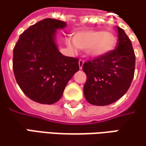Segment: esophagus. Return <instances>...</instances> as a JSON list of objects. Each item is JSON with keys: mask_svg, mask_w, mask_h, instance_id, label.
Masks as SVG:
<instances>
[{"mask_svg": "<svg viewBox=\"0 0 146 146\" xmlns=\"http://www.w3.org/2000/svg\"><path fill=\"white\" fill-rule=\"evenodd\" d=\"M84 63V60L82 59V58H80L79 61H78V65H79V68H80V69H82Z\"/></svg>", "mask_w": 146, "mask_h": 146, "instance_id": "1", "label": "esophagus"}]
</instances>
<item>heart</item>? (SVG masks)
I'll return each mask as SVG.
<instances>
[{
	"mask_svg": "<svg viewBox=\"0 0 146 146\" xmlns=\"http://www.w3.org/2000/svg\"><path fill=\"white\" fill-rule=\"evenodd\" d=\"M73 42L76 47L88 50L90 55L100 57L110 52L114 48L116 38L110 33L88 30L74 34Z\"/></svg>",
	"mask_w": 146,
	"mask_h": 146,
	"instance_id": "heart-1",
	"label": "heart"
}]
</instances>
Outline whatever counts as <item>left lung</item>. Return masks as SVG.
Returning a JSON list of instances; mask_svg holds the SVG:
<instances>
[{
    "label": "left lung",
    "mask_w": 146,
    "mask_h": 146,
    "mask_svg": "<svg viewBox=\"0 0 146 146\" xmlns=\"http://www.w3.org/2000/svg\"><path fill=\"white\" fill-rule=\"evenodd\" d=\"M119 41L110 52L83 65L87 79L84 86L86 100L91 104L104 106L119 100L128 91L134 78L135 54L125 31L117 27Z\"/></svg>",
    "instance_id": "obj_1"
}]
</instances>
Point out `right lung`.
<instances>
[{
    "label": "right lung",
    "mask_w": 146,
    "mask_h": 146,
    "mask_svg": "<svg viewBox=\"0 0 146 146\" xmlns=\"http://www.w3.org/2000/svg\"><path fill=\"white\" fill-rule=\"evenodd\" d=\"M62 21L46 18L20 35L13 49V72L22 92L35 102L52 104L61 99L68 82L78 71V58L63 56L55 43Z\"/></svg>",
    "instance_id": "obj_1"
}]
</instances>
